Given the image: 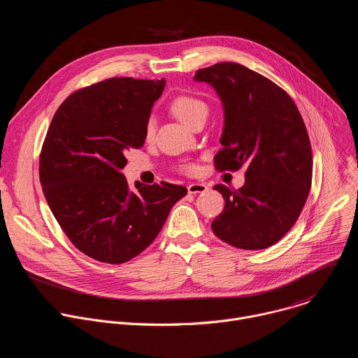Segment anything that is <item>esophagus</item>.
Masks as SVG:
<instances>
[{"label": "esophagus", "mask_w": 358, "mask_h": 358, "mask_svg": "<svg viewBox=\"0 0 358 358\" xmlns=\"http://www.w3.org/2000/svg\"><path fill=\"white\" fill-rule=\"evenodd\" d=\"M187 189H188L189 194H202V192L208 191V185L206 184H201V182H194V184H189L187 187Z\"/></svg>", "instance_id": "1"}]
</instances>
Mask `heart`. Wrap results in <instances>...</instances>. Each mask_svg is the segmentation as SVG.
<instances>
[{"label":"heart","instance_id":"obj_1","mask_svg":"<svg viewBox=\"0 0 358 358\" xmlns=\"http://www.w3.org/2000/svg\"><path fill=\"white\" fill-rule=\"evenodd\" d=\"M171 110L176 113V116L180 119L181 122H184L185 125L189 127L195 117L208 113V106L199 98L189 96V95H181V96H177L171 102ZM155 125H156L155 117H149V121L146 124V132H145L146 138H150L153 135ZM187 171H194V166H188Z\"/></svg>","mask_w":358,"mask_h":358}]
</instances>
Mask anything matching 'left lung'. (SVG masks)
Returning <instances> with one entry per match:
<instances>
[{"mask_svg": "<svg viewBox=\"0 0 358 358\" xmlns=\"http://www.w3.org/2000/svg\"><path fill=\"white\" fill-rule=\"evenodd\" d=\"M194 80L209 84L223 108L215 167L248 169L242 188L213 187L224 209L212 230L233 248L267 249L295 224L310 189L313 160L303 119L282 88L242 64L217 63Z\"/></svg>", "mask_w": 358, "mask_h": 358, "instance_id": "8db88e82", "label": "left lung"}]
</instances>
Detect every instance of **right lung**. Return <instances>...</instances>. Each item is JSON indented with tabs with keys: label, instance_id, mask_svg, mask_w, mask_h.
I'll use <instances>...</instances> for the list:
<instances>
[{
	"label": "right lung",
	"instance_id": "1",
	"mask_svg": "<svg viewBox=\"0 0 358 358\" xmlns=\"http://www.w3.org/2000/svg\"><path fill=\"white\" fill-rule=\"evenodd\" d=\"M166 80L108 78L73 92L56 110L39 160L52 213L88 257L122 264L162 230L182 185L135 182L122 173L127 152L146 139V124Z\"/></svg>",
	"mask_w": 358,
	"mask_h": 358
}]
</instances>
